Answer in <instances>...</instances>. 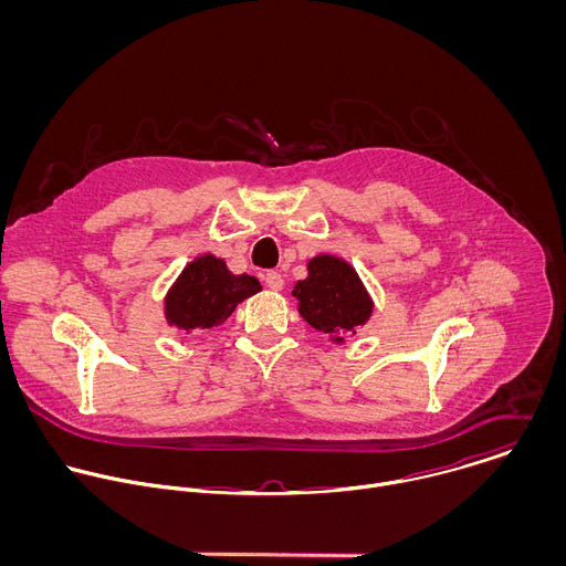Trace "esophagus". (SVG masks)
<instances>
[{
	"instance_id": "1",
	"label": "esophagus",
	"mask_w": 566,
	"mask_h": 566,
	"mask_svg": "<svg viewBox=\"0 0 566 566\" xmlns=\"http://www.w3.org/2000/svg\"><path fill=\"white\" fill-rule=\"evenodd\" d=\"M264 282H266V286H269L271 291H282V289H284V277H282L277 271H271V273H266Z\"/></svg>"
}]
</instances>
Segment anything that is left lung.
<instances>
[{
    "mask_svg": "<svg viewBox=\"0 0 566 566\" xmlns=\"http://www.w3.org/2000/svg\"><path fill=\"white\" fill-rule=\"evenodd\" d=\"M293 297L297 300V313L336 345L356 336L374 313V300L356 269L329 253L306 262V277L295 282Z\"/></svg>",
    "mask_w": 566,
    "mask_h": 566,
    "instance_id": "obj_1",
    "label": "left lung"
}]
</instances>
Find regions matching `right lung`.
<instances>
[{"mask_svg": "<svg viewBox=\"0 0 566 566\" xmlns=\"http://www.w3.org/2000/svg\"><path fill=\"white\" fill-rule=\"evenodd\" d=\"M262 291L258 277L234 275L221 258L203 253L179 273L164 300V315L170 327L181 332L214 329L237 308L239 302Z\"/></svg>", "mask_w": 566, "mask_h": 566, "instance_id": "right-lung-1", "label": "right lung"}]
</instances>
